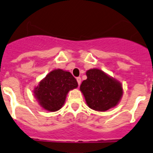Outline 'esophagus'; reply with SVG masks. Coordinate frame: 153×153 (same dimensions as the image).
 Instances as JSON below:
<instances>
[{"instance_id": "1", "label": "esophagus", "mask_w": 153, "mask_h": 153, "mask_svg": "<svg viewBox=\"0 0 153 153\" xmlns=\"http://www.w3.org/2000/svg\"><path fill=\"white\" fill-rule=\"evenodd\" d=\"M76 80H77V82H78V85H80L81 84V78L80 77H77L76 78Z\"/></svg>"}]
</instances>
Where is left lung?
I'll use <instances>...</instances> for the list:
<instances>
[{
  "mask_svg": "<svg viewBox=\"0 0 153 153\" xmlns=\"http://www.w3.org/2000/svg\"><path fill=\"white\" fill-rule=\"evenodd\" d=\"M86 76L79 90L89 108L104 112L115 107L121 101L123 88L117 79L97 68L88 70Z\"/></svg>",
  "mask_w": 153,
  "mask_h": 153,
  "instance_id": "obj_1",
  "label": "left lung"
}]
</instances>
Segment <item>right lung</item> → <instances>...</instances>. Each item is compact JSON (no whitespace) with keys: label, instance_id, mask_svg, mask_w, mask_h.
I'll return each instance as SVG.
<instances>
[{"label":"right lung","instance_id":"right-lung-1","mask_svg":"<svg viewBox=\"0 0 153 153\" xmlns=\"http://www.w3.org/2000/svg\"><path fill=\"white\" fill-rule=\"evenodd\" d=\"M77 86L76 79L69 71L55 69L39 82L33 92L42 108L56 112L63 107L69 91Z\"/></svg>","mask_w":153,"mask_h":153}]
</instances>
